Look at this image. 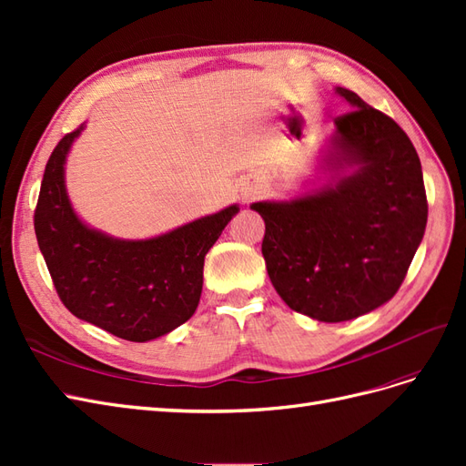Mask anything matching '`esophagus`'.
Here are the masks:
<instances>
[{"mask_svg":"<svg viewBox=\"0 0 466 466\" xmlns=\"http://www.w3.org/2000/svg\"><path fill=\"white\" fill-rule=\"evenodd\" d=\"M252 196H255V192H252V188H247L245 190V198H252Z\"/></svg>","mask_w":466,"mask_h":466,"instance_id":"1","label":"esophagus"}]
</instances>
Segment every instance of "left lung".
Here are the masks:
<instances>
[{
    "instance_id": "1",
    "label": "left lung",
    "mask_w": 466,
    "mask_h": 466,
    "mask_svg": "<svg viewBox=\"0 0 466 466\" xmlns=\"http://www.w3.org/2000/svg\"><path fill=\"white\" fill-rule=\"evenodd\" d=\"M336 93L354 108L334 118V159L358 165L356 171L305 198L250 206L266 225L262 257L279 298L324 322L387 303L402 286L428 221L410 137L354 91Z\"/></svg>"
}]
</instances>
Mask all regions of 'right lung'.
I'll return each instance as SVG.
<instances>
[{"mask_svg": "<svg viewBox=\"0 0 466 466\" xmlns=\"http://www.w3.org/2000/svg\"><path fill=\"white\" fill-rule=\"evenodd\" d=\"M83 126L54 147L42 177L35 233L56 293L69 313L130 342L187 322L198 307L204 257L238 208L147 238L118 241L83 225L69 206L64 163Z\"/></svg>", "mask_w": 466, "mask_h": 466, "instance_id": "right-lung-1", "label": "right lung"}]
</instances>
